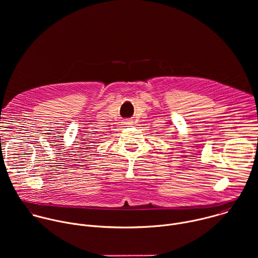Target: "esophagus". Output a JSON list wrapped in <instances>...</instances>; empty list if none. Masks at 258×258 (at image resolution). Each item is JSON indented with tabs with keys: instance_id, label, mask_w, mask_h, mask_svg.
I'll return each instance as SVG.
<instances>
[{
	"instance_id": "esophagus-1",
	"label": "esophagus",
	"mask_w": 258,
	"mask_h": 258,
	"mask_svg": "<svg viewBox=\"0 0 258 258\" xmlns=\"http://www.w3.org/2000/svg\"><path fill=\"white\" fill-rule=\"evenodd\" d=\"M124 123H125V124H131V123H132V121H131V120H125V121H124Z\"/></svg>"
}]
</instances>
